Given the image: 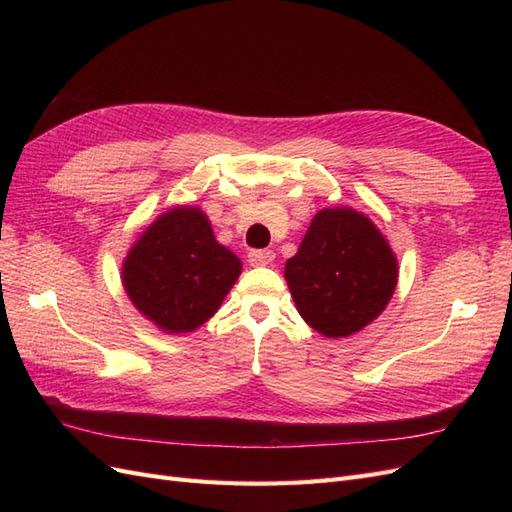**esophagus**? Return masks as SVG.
Segmentation results:
<instances>
[{
    "mask_svg": "<svg viewBox=\"0 0 512 512\" xmlns=\"http://www.w3.org/2000/svg\"><path fill=\"white\" fill-rule=\"evenodd\" d=\"M247 260H250L252 267H267L275 260V252L273 250H252L247 254Z\"/></svg>",
    "mask_w": 512,
    "mask_h": 512,
    "instance_id": "34e87169",
    "label": "esophagus"
}]
</instances>
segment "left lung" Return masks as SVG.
I'll return each instance as SVG.
<instances>
[{
  "instance_id": "obj_1",
  "label": "left lung",
  "mask_w": 512,
  "mask_h": 512,
  "mask_svg": "<svg viewBox=\"0 0 512 512\" xmlns=\"http://www.w3.org/2000/svg\"><path fill=\"white\" fill-rule=\"evenodd\" d=\"M397 273L389 241L350 207L318 211L284 269L301 318L333 339L359 333L384 312Z\"/></svg>"
}]
</instances>
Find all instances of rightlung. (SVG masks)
<instances>
[{
	"instance_id": "obj_1",
	"label": "right lung",
	"mask_w": 512,
	"mask_h": 512,
	"mask_svg": "<svg viewBox=\"0 0 512 512\" xmlns=\"http://www.w3.org/2000/svg\"><path fill=\"white\" fill-rule=\"evenodd\" d=\"M241 260L215 241L198 207H175L153 222L123 260L134 307L160 331L190 333L218 312Z\"/></svg>"
}]
</instances>
